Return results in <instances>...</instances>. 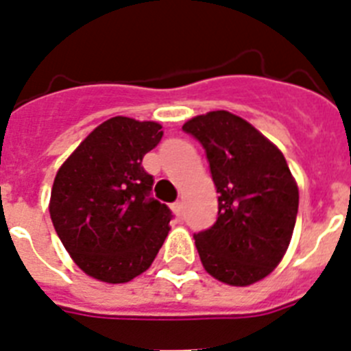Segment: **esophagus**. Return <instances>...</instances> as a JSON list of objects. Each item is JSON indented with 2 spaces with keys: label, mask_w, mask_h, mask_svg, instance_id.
Here are the masks:
<instances>
[{
  "label": "esophagus",
  "mask_w": 351,
  "mask_h": 351,
  "mask_svg": "<svg viewBox=\"0 0 351 351\" xmlns=\"http://www.w3.org/2000/svg\"><path fill=\"white\" fill-rule=\"evenodd\" d=\"M172 210L176 213V216H178V218H182V202H173Z\"/></svg>",
  "instance_id": "esophagus-1"
}]
</instances>
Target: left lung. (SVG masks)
Here are the masks:
<instances>
[{
    "instance_id": "1",
    "label": "left lung",
    "mask_w": 351,
    "mask_h": 351,
    "mask_svg": "<svg viewBox=\"0 0 351 351\" xmlns=\"http://www.w3.org/2000/svg\"><path fill=\"white\" fill-rule=\"evenodd\" d=\"M182 130L206 149L218 191V219L193 235L204 269L232 287L263 280L283 260L299 209L283 153L226 110L193 117Z\"/></svg>"
}]
</instances>
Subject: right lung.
<instances>
[{
	"mask_svg": "<svg viewBox=\"0 0 351 351\" xmlns=\"http://www.w3.org/2000/svg\"><path fill=\"white\" fill-rule=\"evenodd\" d=\"M154 121L116 116L96 126L56 173L52 225L71 260L104 283H128L151 267L170 230V209L149 197L142 158L160 144Z\"/></svg>",
	"mask_w": 351,
	"mask_h": 351,
	"instance_id": "right-lung-1",
	"label": "right lung"
}]
</instances>
